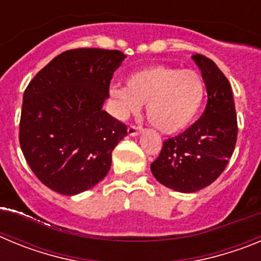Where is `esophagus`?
I'll return each mask as SVG.
<instances>
[{"instance_id": "esophagus-1", "label": "esophagus", "mask_w": 261, "mask_h": 261, "mask_svg": "<svg viewBox=\"0 0 261 261\" xmlns=\"http://www.w3.org/2000/svg\"><path fill=\"white\" fill-rule=\"evenodd\" d=\"M140 133H141V128H138V126L130 125L128 128V135L132 136V137H135V136H138Z\"/></svg>"}]
</instances>
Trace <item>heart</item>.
Returning <instances> with one entry per match:
<instances>
[{"label": "heart", "mask_w": 261, "mask_h": 261, "mask_svg": "<svg viewBox=\"0 0 261 261\" xmlns=\"http://www.w3.org/2000/svg\"><path fill=\"white\" fill-rule=\"evenodd\" d=\"M111 98L119 116L138 114L147 105V120L159 132L175 135L197 119L206 87L201 74L167 65H154L129 75L126 87L112 86Z\"/></svg>", "instance_id": "obj_1"}]
</instances>
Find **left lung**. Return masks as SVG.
<instances>
[{
    "label": "left lung",
    "mask_w": 261,
    "mask_h": 261,
    "mask_svg": "<svg viewBox=\"0 0 261 261\" xmlns=\"http://www.w3.org/2000/svg\"><path fill=\"white\" fill-rule=\"evenodd\" d=\"M206 86L208 103L195 124L181 135L168 138L150 165L156 180L172 191L192 193L220 176L232 155L238 125L231 86L208 57L193 55Z\"/></svg>",
    "instance_id": "left-lung-1"
}]
</instances>
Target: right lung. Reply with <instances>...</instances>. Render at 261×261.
I'll return each mask as SVG.
<instances>
[{"mask_svg":"<svg viewBox=\"0 0 261 261\" xmlns=\"http://www.w3.org/2000/svg\"><path fill=\"white\" fill-rule=\"evenodd\" d=\"M120 50L80 48L56 56L23 94L19 144L39 180L61 195L93 188L108 174L126 126L103 111Z\"/></svg>","mask_w":261,"mask_h":261,"instance_id":"1","label":"right lung"}]
</instances>
